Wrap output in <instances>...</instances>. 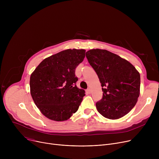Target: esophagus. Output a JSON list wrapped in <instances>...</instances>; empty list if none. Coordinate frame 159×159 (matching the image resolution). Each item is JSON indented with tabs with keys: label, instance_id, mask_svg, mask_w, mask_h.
<instances>
[{
	"label": "esophagus",
	"instance_id": "esophagus-1",
	"mask_svg": "<svg viewBox=\"0 0 159 159\" xmlns=\"http://www.w3.org/2000/svg\"><path fill=\"white\" fill-rule=\"evenodd\" d=\"M86 93H87L88 94H89V93H91V89H90L89 88L87 89V90H86Z\"/></svg>",
	"mask_w": 159,
	"mask_h": 159
}]
</instances>
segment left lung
<instances>
[{"instance_id": "obj_1", "label": "left lung", "mask_w": 159, "mask_h": 159, "mask_svg": "<svg viewBox=\"0 0 159 159\" xmlns=\"http://www.w3.org/2000/svg\"><path fill=\"white\" fill-rule=\"evenodd\" d=\"M86 56L102 87V98L96 103L97 111L112 120L128 114L140 95L139 71L129 62L106 49H90Z\"/></svg>"}]
</instances>
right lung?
<instances>
[{"label": "right lung", "instance_id": "obj_1", "mask_svg": "<svg viewBox=\"0 0 159 159\" xmlns=\"http://www.w3.org/2000/svg\"><path fill=\"white\" fill-rule=\"evenodd\" d=\"M84 49H68L42 61L30 76V93L47 118L64 121L77 112L85 91L76 86L75 69L85 57Z\"/></svg>", "mask_w": 159, "mask_h": 159}]
</instances>
